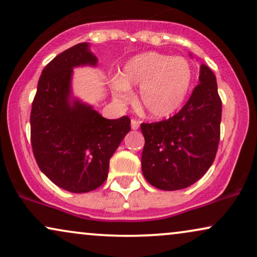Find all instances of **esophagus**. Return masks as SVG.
I'll list each match as a JSON object with an SVG mask.
<instances>
[{
	"label": "esophagus",
	"instance_id": "34e87169",
	"mask_svg": "<svg viewBox=\"0 0 257 257\" xmlns=\"http://www.w3.org/2000/svg\"><path fill=\"white\" fill-rule=\"evenodd\" d=\"M131 125H132L133 131H138L139 126H140V122H139V120H137V119H132Z\"/></svg>",
	"mask_w": 257,
	"mask_h": 257
}]
</instances>
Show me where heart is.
<instances>
[{
  "label": "heart",
  "instance_id": "heart-1",
  "mask_svg": "<svg viewBox=\"0 0 257 257\" xmlns=\"http://www.w3.org/2000/svg\"><path fill=\"white\" fill-rule=\"evenodd\" d=\"M193 82V67L184 57L148 51L129 58L111 88L113 99L123 105L132 99V87H140L139 109L151 118L163 119L183 106Z\"/></svg>",
  "mask_w": 257,
  "mask_h": 257
}]
</instances>
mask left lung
<instances>
[{
	"label": "left lung",
	"instance_id": "8db88e82",
	"mask_svg": "<svg viewBox=\"0 0 257 257\" xmlns=\"http://www.w3.org/2000/svg\"><path fill=\"white\" fill-rule=\"evenodd\" d=\"M199 81L178 113L141 124L142 174L158 189L190 187L214 162L220 139L221 100L214 73L206 64H201Z\"/></svg>",
	"mask_w": 257,
	"mask_h": 257
}]
</instances>
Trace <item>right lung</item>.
I'll use <instances>...</instances> for the list:
<instances>
[{
    "label": "right lung",
    "instance_id": "add662e5",
    "mask_svg": "<svg viewBox=\"0 0 257 257\" xmlns=\"http://www.w3.org/2000/svg\"><path fill=\"white\" fill-rule=\"evenodd\" d=\"M97 67L88 43L61 52L43 69L31 111V144L40 171L70 193H88L107 178L109 163L131 119L104 118L74 97L73 69Z\"/></svg>",
    "mask_w": 257,
    "mask_h": 257
}]
</instances>
